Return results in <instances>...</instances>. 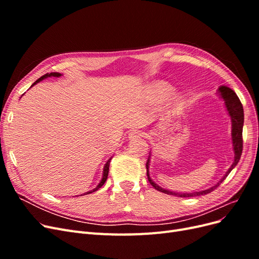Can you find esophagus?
<instances>
[{
  "mask_svg": "<svg viewBox=\"0 0 259 259\" xmlns=\"http://www.w3.org/2000/svg\"><path fill=\"white\" fill-rule=\"evenodd\" d=\"M142 136H144V132H143V131L134 130V131H132V132L130 133V134H128V139L133 140V139L138 138V137H142Z\"/></svg>",
  "mask_w": 259,
  "mask_h": 259,
  "instance_id": "obj_1",
  "label": "esophagus"
}]
</instances>
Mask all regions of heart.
<instances>
[{
	"label": "heart",
	"mask_w": 259,
	"mask_h": 259,
	"mask_svg": "<svg viewBox=\"0 0 259 259\" xmlns=\"http://www.w3.org/2000/svg\"><path fill=\"white\" fill-rule=\"evenodd\" d=\"M153 91L158 96L164 97L166 96L167 94L170 92V89L166 85H162V84H155L153 85Z\"/></svg>",
	"instance_id": "1"
}]
</instances>
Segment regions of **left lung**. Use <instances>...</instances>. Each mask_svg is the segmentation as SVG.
I'll use <instances>...</instances> for the list:
<instances>
[{
	"instance_id": "8db88e82",
	"label": "left lung",
	"mask_w": 259,
	"mask_h": 259,
	"mask_svg": "<svg viewBox=\"0 0 259 259\" xmlns=\"http://www.w3.org/2000/svg\"><path fill=\"white\" fill-rule=\"evenodd\" d=\"M217 94L221 97L224 103H225V107L228 111V114L231 119V140H232V148L234 151V160L232 165L230 166V168L227 170V173L224 175V177L219 180V182L213 186L208 188L206 190H202V191H197V192H190V193H179V192H175V191H170L167 189H164V188L160 187L159 185H156L152 178L150 177V174H149V165H150V158H151V152L149 154V158L146 164L147 167V176H148V180L149 183L152 185V187L154 189H156L158 191H161L163 193L166 194H171V195H176V197H182V198H190V197H198V195H203V194H207L209 192L213 191L214 189L221 185L224 180L226 179V177L229 175L230 171L236 167V165L238 164V162L240 161L241 154H242V149H243V139H242V131H243V123H244V111H243V106L241 104V101L239 99V97L237 96V94L234 93L231 89L227 88V86H219V89L217 90Z\"/></svg>"
}]
</instances>
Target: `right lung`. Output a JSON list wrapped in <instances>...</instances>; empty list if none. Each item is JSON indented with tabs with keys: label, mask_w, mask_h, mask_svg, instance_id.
Instances as JSON below:
<instances>
[{
	"label": "right lung",
	"mask_w": 259,
	"mask_h": 259,
	"mask_svg": "<svg viewBox=\"0 0 259 259\" xmlns=\"http://www.w3.org/2000/svg\"><path fill=\"white\" fill-rule=\"evenodd\" d=\"M61 74L59 73V72H51V73H46L45 75H43V76H41L40 79H37L32 85H31V88H32L33 85H35L36 83H38V82H41L42 80H44V79H46V77H51V76H54V77H58V76H60ZM111 159L112 158H110L109 159L108 161H107V163L105 164V166H104V171H103V178H101V180H100V183L97 185V187L96 188H94L93 190H90V191H88V192H85V193H83V194H81V195H85V194H89V193H93V192H95V191H97L99 188H101L104 186V184L106 183V180H107V178H108V174H109V165H110V161H111Z\"/></svg>",
	"instance_id": "right-lung-1"
}]
</instances>
